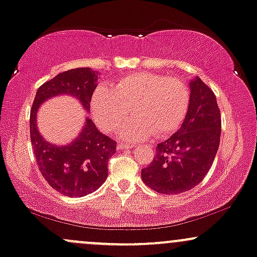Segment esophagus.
I'll list each match as a JSON object with an SVG mask.
<instances>
[{"instance_id":"obj_1","label":"esophagus","mask_w":257,"mask_h":257,"mask_svg":"<svg viewBox=\"0 0 257 257\" xmlns=\"http://www.w3.org/2000/svg\"><path fill=\"white\" fill-rule=\"evenodd\" d=\"M117 149L118 150H128V149H131V145H126V144H118Z\"/></svg>"}]
</instances>
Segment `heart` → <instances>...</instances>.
<instances>
[{"label": "heart", "instance_id": "obj_1", "mask_svg": "<svg viewBox=\"0 0 257 257\" xmlns=\"http://www.w3.org/2000/svg\"><path fill=\"white\" fill-rule=\"evenodd\" d=\"M189 100L182 79L140 72L119 78L113 89L97 86L90 106L95 122L106 132L119 128L132 109L135 117L124 125L120 139L139 142L152 133L163 138L176 132L187 115Z\"/></svg>", "mask_w": 257, "mask_h": 257}]
</instances>
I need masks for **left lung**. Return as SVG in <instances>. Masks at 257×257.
I'll return each mask as SVG.
<instances>
[{"label":"left lung","mask_w":257,"mask_h":257,"mask_svg":"<svg viewBox=\"0 0 257 257\" xmlns=\"http://www.w3.org/2000/svg\"><path fill=\"white\" fill-rule=\"evenodd\" d=\"M184 122L170 139L157 144L155 159L142 170L143 182L160 194H180L196 187L215 160L221 138L216 96L199 77L189 83Z\"/></svg>","instance_id":"left-lung-1"}]
</instances>
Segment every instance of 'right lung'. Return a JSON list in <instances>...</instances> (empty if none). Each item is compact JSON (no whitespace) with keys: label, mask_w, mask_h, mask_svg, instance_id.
Returning <instances> with one entry per match:
<instances>
[{"label":"right lung","mask_w":257,"mask_h":257,"mask_svg":"<svg viewBox=\"0 0 257 257\" xmlns=\"http://www.w3.org/2000/svg\"><path fill=\"white\" fill-rule=\"evenodd\" d=\"M96 81L97 72L91 68L69 69L42 84L34 98L30 112L34 155L42 177L62 195L80 197L97 190L108 177L107 163L115 154V142L98 132L89 117L72 143L57 145L47 142L36 124L39 107L51 97L69 95L89 112Z\"/></svg>","instance_id":"add662e5"}]
</instances>
